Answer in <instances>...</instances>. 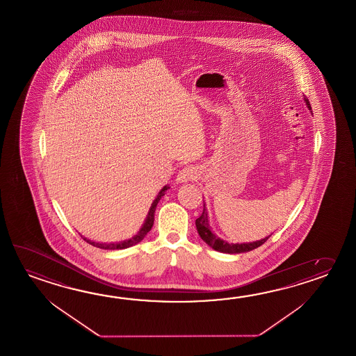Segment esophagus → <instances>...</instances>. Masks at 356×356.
Listing matches in <instances>:
<instances>
[{
  "label": "esophagus",
  "instance_id": "1",
  "mask_svg": "<svg viewBox=\"0 0 356 356\" xmlns=\"http://www.w3.org/2000/svg\"><path fill=\"white\" fill-rule=\"evenodd\" d=\"M196 177H197V174H196L195 168L193 166H185L177 174L176 181L180 182V184L193 181V180H195Z\"/></svg>",
  "mask_w": 356,
  "mask_h": 356
}]
</instances>
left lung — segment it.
<instances>
[{
	"mask_svg": "<svg viewBox=\"0 0 356 356\" xmlns=\"http://www.w3.org/2000/svg\"><path fill=\"white\" fill-rule=\"evenodd\" d=\"M305 104H307V106L309 108V110L312 109V108H311V104L308 102V99H305ZM195 225L197 233H199V236H200V238H202L208 246H211L213 250L219 251V252H223V254H241V252H248V251H251V250H254V248L261 246V245H264V243L270 238V236H268V237H265V238H262V240L248 242V243H228V242H225V241L220 240L214 233L211 232V227H209V220H208V213H207V209H205V204H204V209L202 216L195 220Z\"/></svg>",
	"mask_w": 356,
	"mask_h": 356,
	"instance_id": "1",
	"label": "left lung"
}]
</instances>
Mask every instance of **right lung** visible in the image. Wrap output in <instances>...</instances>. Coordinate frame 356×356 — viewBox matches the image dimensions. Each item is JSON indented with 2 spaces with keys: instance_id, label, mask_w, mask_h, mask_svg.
I'll return each mask as SVG.
<instances>
[{
  "instance_id": "1",
  "label": "right lung",
  "mask_w": 356,
  "mask_h": 356,
  "mask_svg": "<svg viewBox=\"0 0 356 356\" xmlns=\"http://www.w3.org/2000/svg\"><path fill=\"white\" fill-rule=\"evenodd\" d=\"M170 189L168 186H163L162 189H161L160 193H159V195L156 196V199L153 200L152 205H151V208H149V211H148V216L145 218V223L142 225V228L139 229V232L134 236V237H131V240L123 241V242H118V243H100V242H94V241L88 240V238H85V237H82L83 240L86 241L90 245H92L95 247H99V248H104V250H123V248H128V247L134 246V245H137L139 243L140 241L143 240L145 237V234L151 231V228H152L153 220H154V211H156V207H157V204L160 202L161 197L165 195V193H166V190Z\"/></svg>"
}]
</instances>
